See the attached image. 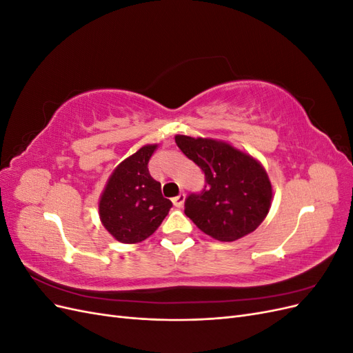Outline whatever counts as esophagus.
<instances>
[{
	"label": "esophagus",
	"mask_w": 353,
	"mask_h": 353,
	"mask_svg": "<svg viewBox=\"0 0 353 353\" xmlns=\"http://www.w3.org/2000/svg\"><path fill=\"white\" fill-rule=\"evenodd\" d=\"M184 201H185V194H184V193H181V194H178L176 197H174V199H172L174 206H175V208H178V209H181V208L184 206Z\"/></svg>",
	"instance_id": "obj_1"
}]
</instances>
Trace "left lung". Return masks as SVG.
I'll return each mask as SVG.
<instances>
[{"label": "left lung", "mask_w": 353, "mask_h": 353, "mask_svg": "<svg viewBox=\"0 0 353 353\" xmlns=\"http://www.w3.org/2000/svg\"><path fill=\"white\" fill-rule=\"evenodd\" d=\"M175 143L205 172L200 194L185 200V215L219 241L239 240L258 228L272 205V185L258 159L213 138L175 135Z\"/></svg>", "instance_id": "1"}]
</instances>
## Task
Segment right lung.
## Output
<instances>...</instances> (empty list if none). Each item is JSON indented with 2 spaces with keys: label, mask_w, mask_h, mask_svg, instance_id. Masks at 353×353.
Segmentation results:
<instances>
[{
  "label": "right lung",
  "mask_w": 353,
  "mask_h": 353,
  "mask_svg": "<svg viewBox=\"0 0 353 353\" xmlns=\"http://www.w3.org/2000/svg\"><path fill=\"white\" fill-rule=\"evenodd\" d=\"M159 144H147L117 165L99 200V215L112 237L125 244L148 239L172 208L160 183L148 172V160Z\"/></svg>",
  "instance_id": "1"
}]
</instances>
